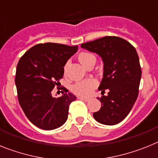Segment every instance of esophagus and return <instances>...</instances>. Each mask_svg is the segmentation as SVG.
Masks as SVG:
<instances>
[{
  "label": "esophagus",
  "mask_w": 158,
  "mask_h": 158,
  "mask_svg": "<svg viewBox=\"0 0 158 158\" xmlns=\"http://www.w3.org/2000/svg\"><path fill=\"white\" fill-rule=\"evenodd\" d=\"M78 99H80V100H83V101L84 102H88L90 100L88 98H85V97H81V96H79V97H78Z\"/></svg>",
  "instance_id": "34e87169"
}]
</instances>
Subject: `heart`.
Instances as JSON below:
<instances>
[{
    "instance_id": "1",
    "label": "heart",
    "mask_w": 158,
    "mask_h": 158,
    "mask_svg": "<svg viewBox=\"0 0 158 158\" xmlns=\"http://www.w3.org/2000/svg\"><path fill=\"white\" fill-rule=\"evenodd\" d=\"M79 60L80 63L84 66L87 67L88 65L92 63H95L96 58L93 54L89 52H82L79 54ZM67 68V65L64 67V71H66ZM98 86V81L95 79L93 78H90V79H83L81 81L76 82L74 83L71 87V90L75 94L80 96H89L93 90Z\"/></svg>"
}]
</instances>
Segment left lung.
Returning a JSON list of instances; mask_svg holds the SVG:
<instances>
[{"instance_id":"1","label":"left lung","mask_w":158,"mask_h":158,"mask_svg":"<svg viewBox=\"0 0 158 158\" xmlns=\"http://www.w3.org/2000/svg\"><path fill=\"white\" fill-rule=\"evenodd\" d=\"M81 47L102 58L104 78L99 90H109L108 95L102 94L98 98L101 108L94 112V118L106 125L118 124L128 116L138 96L141 68L136 49L128 41L116 36L83 43Z\"/></svg>"}]
</instances>
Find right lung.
I'll list each match as a JSON object with an SVG mask.
<instances>
[{"mask_svg":"<svg viewBox=\"0 0 158 158\" xmlns=\"http://www.w3.org/2000/svg\"><path fill=\"white\" fill-rule=\"evenodd\" d=\"M78 46L59 43H39L28 50L17 66L15 83L19 104L35 126L52 130L67 121L69 106L76 97L68 90L58 98L51 91L63 77V67ZM65 87H63V89ZM64 93V92H63Z\"/></svg>","mask_w":158,"mask_h":158,"instance_id":"right-lung-1","label":"right lung"}]
</instances>
